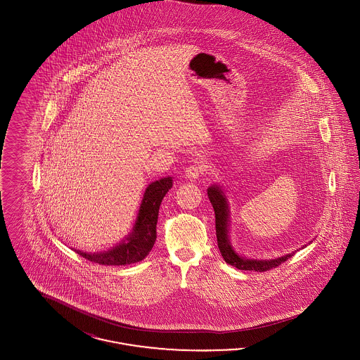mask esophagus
<instances>
[{
	"mask_svg": "<svg viewBox=\"0 0 360 360\" xmlns=\"http://www.w3.org/2000/svg\"><path fill=\"white\" fill-rule=\"evenodd\" d=\"M202 172H204L202 166L193 165V166H188V169L185 170V176L190 181H193V179H197L202 174Z\"/></svg>",
	"mask_w": 360,
	"mask_h": 360,
	"instance_id": "1",
	"label": "esophagus"
}]
</instances>
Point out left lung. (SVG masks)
Wrapping results in <instances>:
<instances>
[{
    "mask_svg": "<svg viewBox=\"0 0 360 360\" xmlns=\"http://www.w3.org/2000/svg\"><path fill=\"white\" fill-rule=\"evenodd\" d=\"M207 197L210 200V204L214 209L216 216V236H217V245L223 255L224 260L239 269V270H248V271H267L278 267L283 262H286L289 257L294 255V252L288 254L285 257L270 259V260H255V259H245L240 257L239 254L235 252V250L231 245L229 241V209H228V201L225 197L223 188L217 185H213L207 188Z\"/></svg>",
    "mask_w": 360,
    "mask_h": 360,
    "instance_id": "left-lung-1",
    "label": "left lung"
}]
</instances>
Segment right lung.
Wrapping results in <instances>:
<instances>
[{
    "mask_svg": "<svg viewBox=\"0 0 360 360\" xmlns=\"http://www.w3.org/2000/svg\"><path fill=\"white\" fill-rule=\"evenodd\" d=\"M172 188V176L162 178L148 185L144 191L132 232L116 247L105 252L89 254L79 250H75V252L103 266H125L143 260L154 247L159 206Z\"/></svg>",
    "mask_w": 360,
    "mask_h": 360,
    "instance_id": "right-lung-1",
    "label": "right lung"
}]
</instances>
